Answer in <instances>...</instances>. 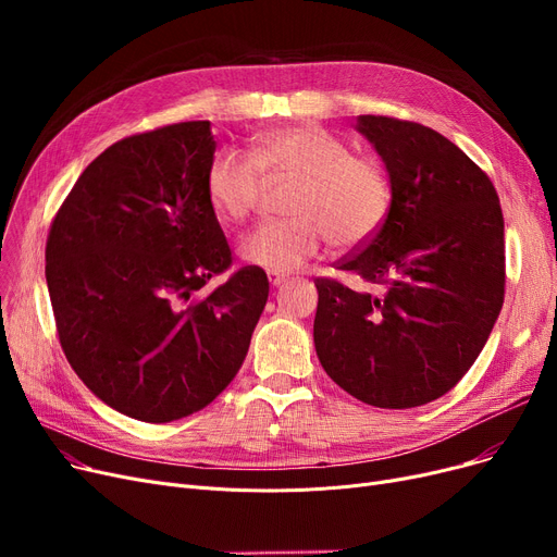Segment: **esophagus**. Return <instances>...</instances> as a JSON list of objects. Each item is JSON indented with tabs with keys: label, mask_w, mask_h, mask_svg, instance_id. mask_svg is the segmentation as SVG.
I'll list each match as a JSON object with an SVG mask.
<instances>
[{
	"label": "esophagus",
	"mask_w": 557,
	"mask_h": 557,
	"mask_svg": "<svg viewBox=\"0 0 557 557\" xmlns=\"http://www.w3.org/2000/svg\"><path fill=\"white\" fill-rule=\"evenodd\" d=\"M269 282H271V286H280V284H284V282H286V275L269 271Z\"/></svg>",
	"instance_id": "1"
}]
</instances>
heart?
Masks as SVG:
<instances>
[{
	"label": "heart",
	"mask_w": 557,
	"mask_h": 557,
	"mask_svg": "<svg viewBox=\"0 0 557 557\" xmlns=\"http://www.w3.org/2000/svg\"><path fill=\"white\" fill-rule=\"evenodd\" d=\"M263 178L294 181L286 198L294 216L261 223L239 244L242 259L263 271H296L330 239L343 248L363 246L391 210V185L379 162L355 156L341 137L313 124L261 133L250 158L216 151L205 171V196L221 221L239 223L255 210Z\"/></svg>",
	"instance_id": "obj_1"
}]
</instances>
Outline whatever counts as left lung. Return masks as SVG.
<instances>
[{"mask_svg": "<svg viewBox=\"0 0 557 557\" xmlns=\"http://www.w3.org/2000/svg\"><path fill=\"white\" fill-rule=\"evenodd\" d=\"M391 178V210L374 237L315 277V355L352 397L413 408L449 393L499 318L506 290L504 214L487 173L454 141L416 122H357Z\"/></svg>", "mask_w": 557, "mask_h": 557, "instance_id": "8db88e82", "label": "left lung"}]
</instances>
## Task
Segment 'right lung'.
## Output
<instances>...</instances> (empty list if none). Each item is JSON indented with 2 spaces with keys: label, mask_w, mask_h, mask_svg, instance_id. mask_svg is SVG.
I'll return each instance as SVG.
<instances>
[{
  "label": "right lung",
  "mask_w": 557,
  "mask_h": 557,
  "mask_svg": "<svg viewBox=\"0 0 557 557\" xmlns=\"http://www.w3.org/2000/svg\"><path fill=\"white\" fill-rule=\"evenodd\" d=\"M216 151L210 122L114 141L55 212L45 275L63 352L114 411L171 422L208 406L239 372L269 277L230 269L232 250L205 196Z\"/></svg>",
  "instance_id": "add662e5"
}]
</instances>
